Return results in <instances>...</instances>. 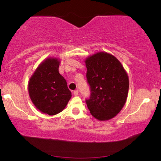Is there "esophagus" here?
I'll return each mask as SVG.
<instances>
[{"label": "esophagus", "instance_id": "34e87169", "mask_svg": "<svg viewBox=\"0 0 161 161\" xmlns=\"http://www.w3.org/2000/svg\"><path fill=\"white\" fill-rule=\"evenodd\" d=\"M73 95L74 96H78V90H75L73 92Z\"/></svg>", "mask_w": 161, "mask_h": 161}]
</instances>
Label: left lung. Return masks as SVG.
<instances>
[{
    "label": "left lung",
    "instance_id": "left-lung-1",
    "mask_svg": "<svg viewBox=\"0 0 161 161\" xmlns=\"http://www.w3.org/2000/svg\"><path fill=\"white\" fill-rule=\"evenodd\" d=\"M91 94L86 100L90 113L100 121L111 119L126 103L129 79L120 61L113 55L100 52L85 61Z\"/></svg>",
    "mask_w": 161,
    "mask_h": 161
}]
</instances>
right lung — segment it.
Segmentation results:
<instances>
[{"mask_svg":"<svg viewBox=\"0 0 161 161\" xmlns=\"http://www.w3.org/2000/svg\"><path fill=\"white\" fill-rule=\"evenodd\" d=\"M59 64L58 58H47L39 65L28 82L32 103L41 112L50 116L62 111L72 97L67 81L58 72Z\"/></svg>","mask_w":161,"mask_h":161,"instance_id":"right-lung-1","label":"right lung"}]
</instances>
